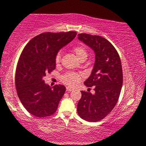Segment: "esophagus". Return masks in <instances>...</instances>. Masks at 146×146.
<instances>
[{
	"mask_svg": "<svg viewBox=\"0 0 146 146\" xmlns=\"http://www.w3.org/2000/svg\"><path fill=\"white\" fill-rule=\"evenodd\" d=\"M66 91L71 92V91H72V90H73V88H70V87L67 86V87H66Z\"/></svg>",
	"mask_w": 146,
	"mask_h": 146,
	"instance_id": "obj_1",
	"label": "esophagus"
}]
</instances>
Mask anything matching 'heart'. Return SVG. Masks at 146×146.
<instances>
[{"label":"heart","instance_id":"obj_1","mask_svg":"<svg viewBox=\"0 0 146 146\" xmlns=\"http://www.w3.org/2000/svg\"><path fill=\"white\" fill-rule=\"evenodd\" d=\"M73 51L75 56L77 57L78 60H80V58H83V57H86L87 56V51L86 48L84 46L82 45H78V46H75V47H73ZM60 58H61V56H60V53H58L56 55V63L58 64L60 62ZM62 81L64 83L66 84V85H68L70 86H73L75 85H76L80 80H81V75L77 74L75 73H65L64 75H63L61 78Z\"/></svg>","mask_w":146,"mask_h":146}]
</instances>
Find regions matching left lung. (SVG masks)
Instances as JSON below:
<instances>
[{
	"label": "left lung",
	"instance_id": "1",
	"mask_svg": "<svg viewBox=\"0 0 146 146\" xmlns=\"http://www.w3.org/2000/svg\"><path fill=\"white\" fill-rule=\"evenodd\" d=\"M78 39L94 51L95 61L91 74L84 82L87 87H94L95 93L82 90L78 113L86 121H98L118 102L123 84L121 60L113 45L103 37L80 33Z\"/></svg>",
	"mask_w": 146,
	"mask_h": 146
}]
</instances>
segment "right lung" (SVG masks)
Here are the masks:
<instances>
[{
  "mask_svg": "<svg viewBox=\"0 0 146 146\" xmlns=\"http://www.w3.org/2000/svg\"><path fill=\"white\" fill-rule=\"evenodd\" d=\"M75 31L42 33L35 36L22 51L15 76L16 91L26 110L37 117L51 116L66 91L63 85L51 87L43 78L56 68L58 52L76 36Z\"/></svg>",
  "mask_w": 146,
  "mask_h": 146,
  "instance_id": "obj_1",
  "label": "right lung"
}]
</instances>
